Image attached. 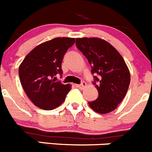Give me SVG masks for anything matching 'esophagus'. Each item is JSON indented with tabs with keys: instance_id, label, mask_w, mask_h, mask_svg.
<instances>
[{
	"instance_id": "1",
	"label": "esophagus",
	"mask_w": 152,
	"mask_h": 152,
	"mask_svg": "<svg viewBox=\"0 0 152 152\" xmlns=\"http://www.w3.org/2000/svg\"><path fill=\"white\" fill-rule=\"evenodd\" d=\"M77 86L80 88H83L84 87L86 86V83L83 81V82H82L80 84H79V85H77Z\"/></svg>"
}]
</instances>
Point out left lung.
Returning <instances> with one entry per match:
<instances>
[{
	"instance_id": "obj_1",
	"label": "left lung",
	"mask_w": 152,
	"mask_h": 152,
	"mask_svg": "<svg viewBox=\"0 0 152 152\" xmlns=\"http://www.w3.org/2000/svg\"><path fill=\"white\" fill-rule=\"evenodd\" d=\"M76 46L88 60L98 91L97 100L88 102L100 114L115 110L126 94L130 72L121 54L109 43L97 37L76 38Z\"/></svg>"
}]
</instances>
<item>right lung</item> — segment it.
<instances>
[{
  "mask_svg": "<svg viewBox=\"0 0 152 152\" xmlns=\"http://www.w3.org/2000/svg\"><path fill=\"white\" fill-rule=\"evenodd\" d=\"M75 42L72 37H56L44 42L33 49L19 66L23 88L40 109L52 110L58 107L71 90L69 84L56 81L55 76L63 74V58Z\"/></svg>",
  "mask_w": 152,
  "mask_h": 152,
  "instance_id": "obj_1",
  "label": "right lung"
}]
</instances>
